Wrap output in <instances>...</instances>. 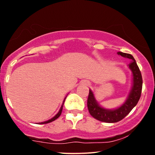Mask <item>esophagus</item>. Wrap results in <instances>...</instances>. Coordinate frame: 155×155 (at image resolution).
<instances>
[{
  "label": "esophagus",
  "instance_id": "esophagus-1",
  "mask_svg": "<svg viewBox=\"0 0 155 155\" xmlns=\"http://www.w3.org/2000/svg\"><path fill=\"white\" fill-rule=\"evenodd\" d=\"M84 84L85 85H89V83L88 81H84Z\"/></svg>",
  "mask_w": 155,
  "mask_h": 155
}]
</instances>
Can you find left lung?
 I'll list each match as a JSON object with an SVG mask.
<instances>
[{"label":"left lung","mask_w":155,"mask_h":155,"mask_svg":"<svg viewBox=\"0 0 155 155\" xmlns=\"http://www.w3.org/2000/svg\"><path fill=\"white\" fill-rule=\"evenodd\" d=\"M117 54L123 57L132 60V61L129 64V67L132 72V87L126 101L121 107L111 110L101 107L96 100L93 92L91 89L89 90L87 99V107L90 114L94 118L103 122L114 123L124 119L135 106L137 104L142 94V77L136 61L130 54L123 52H117Z\"/></svg>","instance_id":"8db88e82"}]
</instances>
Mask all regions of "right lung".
I'll use <instances>...</instances> for the list:
<instances>
[{
  "label": "right lung",
  "mask_w": 155,
  "mask_h": 155,
  "mask_svg": "<svg viewBox=\"0 0 155 155\" xmlns=\"http://www.w3.org/2000/svg\"><path fill=\"white\" fill-rule=\"evenodd\" d=\"M65 99H66V97H65V99H64V102H63V104H62V106L61 107V109H60V110H59V111H58V112L56 114V115H55V116L53 117L52 119H49V120H48V121H44V122H41V123H38V124H47V123H50V122H51V121H54V120H56V119H58V117H60V115H61V111H62V109H63V105H64V101H65Z\"/></svg>",
  "instance_id": "right-lung-1"
}]
</instances>
